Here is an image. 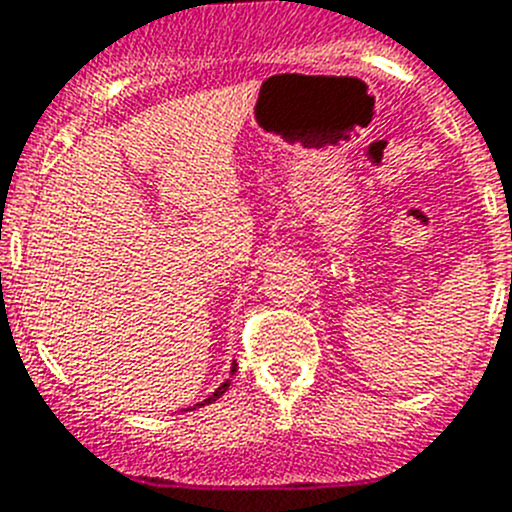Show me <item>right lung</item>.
<instances>
[{
    "instance_id": "obj_1",
    "label": "right lung",
    "mask_w": 512,
    "mask_h": 512,
    "mask_svg": "<svg viewBox=\"0 0 512 512\" xmlns=\"http://www.w3.org/2000/svg\"><path fill=\"white\" fill-rule=\"evenodd\" d=\"M233 373H236V363H233V368H231V375H233ZM228 386H231V383H228V381H225V383H220V386H218V388H215V393H210V396H208V398H205V401L195 403V406H198V409H200V406H205V403H213V401H215V398H220V396H223V393H225V391H228Z\"/></svg>"
}]
</instances>
